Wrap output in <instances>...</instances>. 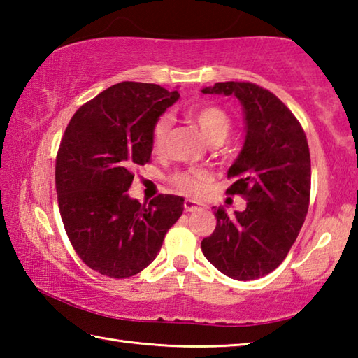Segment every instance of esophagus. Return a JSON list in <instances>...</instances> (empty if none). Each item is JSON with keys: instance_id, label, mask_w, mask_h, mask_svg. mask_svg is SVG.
Instances as JSON below:
<instances>
[{"instance_id": "1", "label": "esophagus", "mask_w": 358, "mask_h": 358, "mask_svg": "<svg viewBox=\"0 0 358 358\" xmlns=\"http://www.w3.org/2000/svg\"><path fill=\"white\" fill-rule=\"evenodd\" d=\"M196 210H201V203L196 202V201H191V199H186V201H185V211H186V213H191V211H196Z\"/></svg>"}]
</instances>
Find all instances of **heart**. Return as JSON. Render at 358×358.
I'll return each mask as SVG.
<instances>
[{
    "label": "heart",
    "mask_w": 358,
    "mask_h": 358,
    "mask_svg": "<svg viewBox=\"0 0 358 358\" xmlns=\"http://www.w3.org/2000/svg\"><path fill=\"white\" fill-rule=\"evenodd\" d=\"M189 117L194 124L201 129L205 141L211 145H220L226 141L230 129H232V121L229 115L222 108L216 106H197L189 112ZM171 131V120L169 117H161L153 126L151 132V147L155 151H161L164 148L166 138ZM207 180V172H177L171 178V183L177 189L183 192H194L199 189L202 181Z\"/></svg>",
    "instance_id": "obj_1"
}]
</instances>
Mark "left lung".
I'll use <instances>...</instances> for the list:
<instances>
[{"label":"left lung","instance_id":"left-lung-1","mask_svg":"<svg viewBox=\"0 0 358 358\" xmlns=\"http://www.w3.org/2000/svg\"><path fill=\"white\" fill-rule=\"evenodd\" d=\"M205 94L235 96L243 108L245 141L227 177V192L246 208H215L216 229L202 240L210 264L232 280L268 275L299 237L310 205L311 159L305 132L292 112L268 90L250 82H220Z\"/></svg>","mask_w":358,"mask_h":358}]
</instances>
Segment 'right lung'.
Segmentation results:
<instances>
[{
    "label": "right lung",
    "instance_id": "obj_1",
    "mask_svg": "<svg viewBox=\"0 0 358 358\" xmlns=\"http://www.w3.org/2000/svg\"><path fill=\"white\" fill-rule=\"evenodd\" d=\"M177 90L121 82L71 118L55 167L66 234L85 264L110 278H129L153 262L185 199L159 194L148 207L129 197L132 171L150 161L153 126L178 101Z\"/></svg>",
    "mask_w": 358,
    "mask_h": 358
}]
</instances>
